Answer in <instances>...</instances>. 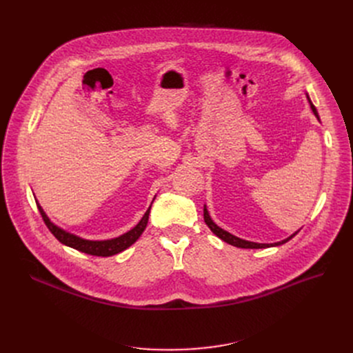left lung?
<instances>
[{"label":"left lung","mask_w":353,"mask_h":353,"mask_svg":"<svg viewBox=\"0 0 353 353\" xmlns=\"http://www.w3.org/2000/svg\"><path fill=\"white\" fill-rule=\"evenodd\" d=\"M307 100H309V103H310V107H312V111L314 113V116H316V117L319 119V116H318V111H316V107H314V105L312 104V101H310L309 96H307ZM203 216H205V221H206V225L209 226V229H210V230H212L217 237H220L221 240H223V242H226V243H229V245H232V246L240 248V249H266V248H272V246H279V245L286 243L288 240H290L293 236H296V234L299 233V230H298V232H294L290 237H288V239L282 240V242H277V243H254V242H248V240H243V239H239V237H236V236L230 234L229 232H226V230H223V229H220V228L214 223V221L210 219V216H209V212H208L206 206H205V209H203Z\"/></svg>","instance_id":"8db88e82"}]
</instances>
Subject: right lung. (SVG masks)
Instances as JSON below:
<instances>
[{"label":"right lung","mask_w":353,"mask_h":353,"mask_svg":"<svg viewBox=\"0 0 353 353\" xmlns=\"http://www.w3.org/2000/svg\"><path fill=\"white\" fill-rule=\"evenodd\" d=\"M150 209H152V206L147 209L143 219L139 221V225L136 228H133L130 232H127V233H124V234H121L116 239L100 240V242H99V240H96V242H94V240H85V239L74 236L71 233H67L63 229L52 225L50 219L46 216L44 210L39 206V210L43 216L46 226L54 234V237L59 240V242H61L63 245H65L68 248L76 249L79 252H83V253L91 254V256H101V257L117 254V253H120V252L125 250L127 248L132 246L136 242V240L141 236V233L144 232V229L147 226V221H148V214H150Z\"/></svg>","instance_id":"add662e5"}]
</instances>
